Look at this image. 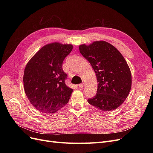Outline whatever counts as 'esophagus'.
<instances>
[{
    "mask_svg": "<svg viewBox=\"0 0 153 153\" xmlns=\"http://www.w3.org/2000/svg\"><path fill=\"white\" fill-rule=\"evenodd\" d=\"M78 87L82 88L83 87H84V84H78Z\"/></svg>",
    "mask_w": 153,
    "mask_h": 153,
    "instance_id": "1",
    "label": "esophagus"
}]
</instances>
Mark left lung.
<instances>
[{
    "label": "left lung",
    "mask_w": 153,
    "mask_h": 153,
    "mask_svg": "<svg viewBox=\"0 0 153 153\" xmlns=\"http://www.w3.org/2000/svg\"><path fill=\"white\" fill-rule=\"evenodd\" d=\"M81 54L93 68L98 81L97 93L88 103L102 111L117 108L131 87V74L119 51L104 41L79 46Z\"/></svg>",
    "instance_id": "1"
}]
</instances>
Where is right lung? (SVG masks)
I'll return each instance as SVG.
<instances>
[{
    "mask_svg": "<svg viewBox=\"0 0 153 153\" xmlns=\"http://www.w3.org/2000/svg\"><path fill=\"white\" fill-rule=\"evenodd\" d=\"M71 44L45 45L27 64L24 85L27 98L42 113L54 114L66 105L73 90L65 84L62 62L73 50Z\"/></svg>",
    "mask_w": 153,
    "mask_h": 153,
    "instance_id": "1",
    "label": "right lung"
}]
</instances>
